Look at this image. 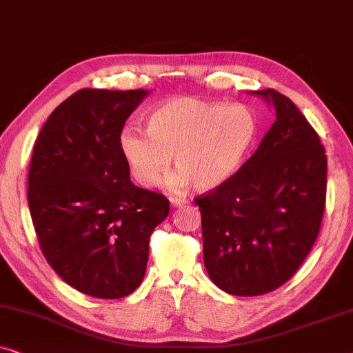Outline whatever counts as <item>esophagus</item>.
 <instances>
[{
  "instance_id": "obj_1",
  "label": "esophagus",
  "mask_w": 353,
  "mask_h": 353,
  "mask_svg": "<svg viewBox=\"0 0 353 353\" xmlns=\"http://www.w3.org/2000/svg\"><path fill=\"white\" fill-rule=\"evenodd\" d=\"M170 202H172L173 207H181V205H186L188 204L186 199H181V197H176V196L170 197Z\"/></svg>"
}]
</instances>
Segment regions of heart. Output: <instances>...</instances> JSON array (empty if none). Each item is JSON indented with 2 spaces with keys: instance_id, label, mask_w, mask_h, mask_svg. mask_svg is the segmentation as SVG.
<instances>
[{
  "instance_id": "1",
  "label": "heart",
  "mask_w": 353,
  "mask_h": 353,
  "mask_svg": "<svg viewBox=\"0 0 353 353\" xmlns=\"http://www.w3.org/2000/svg\"><path fill=\"white\" fill-rule=\"evenodd\" d=\"M259 134V119L249 105L214 103L194 96L163 101L148 117V133L125 128L120 151L143 186H156L170 167L173 186L191 183L199 191L230 180L248 157Z\"/></svg>"
}]
</instances>
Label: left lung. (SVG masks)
Listing matches in <instances>:
<instances>
[{
	"mask_svg": "<svg viewBox=\"0 0 353 353\" xmlns=\"http://www.w3.org/2000/svg\"><path fill=\"white\" fill-rule=\"evenodd\" d=\"M276 120L257 151L223 185L197 196L204 263L233 296L272 292L294 276L320 233L327 159L297 105L276 90L255 91Z\"/></svg>",
	"mask_w": 353,
	"mask_h": 353,
	"instance_id": "1",
	"label": "left lung"
}]
</instances>
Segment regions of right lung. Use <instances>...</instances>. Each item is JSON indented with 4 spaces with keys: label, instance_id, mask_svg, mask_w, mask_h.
<instances>
[{
    "label": "right lung",
    "instance_id": "right-lung-1",
    "mask_svg": "<svg viewBox=\"0 0 353 353\" xmlns=\"http://www.w3.org/2000/svg\"><path fill=\"white\" fill-rule=\"evenodd\" d=\"M146 90L83 88L52 110L33 146L28 209L52 270L91 297L120 299L144 278L149 238L167 219L161 192L134 186L120 151Z\"/></svg>",
    "mask_w": 353,
    "mask_h": 353
}]
</instances>
